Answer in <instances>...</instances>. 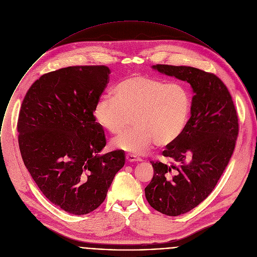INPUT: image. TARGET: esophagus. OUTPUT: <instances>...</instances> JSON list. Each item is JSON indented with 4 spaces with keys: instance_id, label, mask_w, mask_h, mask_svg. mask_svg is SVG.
I'll use <instances>...</instances> for the list:
<instances>
[{
    "instance_id": "esophagus-1",
    "label": "esophagus",
    "mask_w": 257,
    "mask_h": 257,
    "mask_svg": "<svg viewBox=\"0 0 257 257\" xmlns=\"http://www.w3.org/2000/svg\"><path fill=\"white\" fill-rule=\"evenodd\" d=\"M126 160H127L128 162H140V161H141L140 158H138L137 156L132 154L126 155Z\"/></svg>"
}]
</instances>
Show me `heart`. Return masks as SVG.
I'll return each instance as SVG.
<instances>
[{
  "instance_id": "heart-1",
  "label": "heart",
  "mask_w": 257,
  "mask_h": 257,
  "mask_svg": "<svg viewBox=\"0 0 257 257\" xmlns=\"http://www.w3.org/2000/svg\"><path fill=\"white\" fill-rule=\"evenodd\" d=\"M191 109V93L184 84L133 74L115 86L113 97H100L93 113L96 122L112 135H119L132 117L133 127L112 146L141 155L154 142L161 147L174 143L184 132Z\"/></svg>"
}]
</instances>
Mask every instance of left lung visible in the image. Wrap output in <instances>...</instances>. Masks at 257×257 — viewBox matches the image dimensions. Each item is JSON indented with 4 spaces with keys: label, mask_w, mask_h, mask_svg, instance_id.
I'll return each instance as SVG.
<instances>
[{
    "label": "left lung",
    "mask_w": 257,
    "mask_h": 257,
    "mask_svg": "<svg viewBox=\"0 0 257 257\" xmlns=\"http://www.w3.org/2000/svg\"><path fill=\"white\" fill-rule=\"evenodd\" d=\"M162 74L191 84V118L163 152L175 164L151 162L154 176L145 196L156 210L177 216L200 205L214 189L233 153L238 119L231 96L214 74L192 66L156 64Z\"/></svg>",
    "instance_id": "8db88e82"
}]
</instances>
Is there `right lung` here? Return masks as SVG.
Here are the masks:
<instances>
[{"instance_id": "right-lung-1", "label": "right lung", "mask_w": 257, "mask_h": 257, "mask_svg": "<svg viewBox=\"0 0 257 257\" xmlns=\"http://www.w3.org/2000/svg\"><path fill=\"white\" fill-rule=\"evenodd\" d=\"M104 65L68 66L40 77L28 90L19 121L23 161L45 197L81 215L102 204L125 154L106 145L94 107L108 83Z\"/></svg>"}]
</instances>
